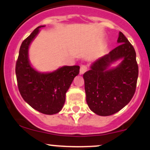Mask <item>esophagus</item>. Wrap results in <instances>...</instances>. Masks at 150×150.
<instances>
[{
    "label": "esophagus",
    "instance_id": "1",
    "mask_svg": "<svg viewBox=\"0 0 150 150\" xmlns=\"http://www.w3.org/2000/svg\"><path fill=\"white\" fill-rule=\"evenodd\" d=\"M88 70V67L86 65H81V68H80V71H79V73L80 74H83L86 71Z\"/></svg>",
    "mask_w": 150,
    "mask_h": 150
}]
</instances>
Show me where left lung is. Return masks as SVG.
Segmentation results:
<instances>
[{"label": "left lung", "mask_w": 150, "mask_h": 150, "mask_svg": "<svg viewBox=\"0 0 150 150\" xmlns=\"http://www.w3.org/2000/svg\"><path fill=\"white\" fill-rule=\"evenodd\" d=\"M117 43V47L95 61L83 75L86 102L98 115L117 113L131 101L136 90L139 70L135 50L122 32ZM120 59L122 61L117 67L109 69Z\"/></svg>", "instance_id": "obj_1"}]
</instances>
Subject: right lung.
Wrapping results in <instances>:
<instances>
[{
	"label": "right lung",
	"mask_w": 150,
	"mask_h": 150,
	"mask_svg": "<svg viewBox=\"0 0 150 150\" xmlns=\"http://www.w3.org/2000/svg\"><path fill=\"white\" fill-rule=\"evenodd\" d=\"M40 25L22 42L16 64L18 87L24 101L34 109L45 114H54L62 110L66 93L76 76L79 74V66H65L51 73H40L30 66L28 48Z\"/></svg>",
	"instance_id": "add662e5"
}]
</instances>
